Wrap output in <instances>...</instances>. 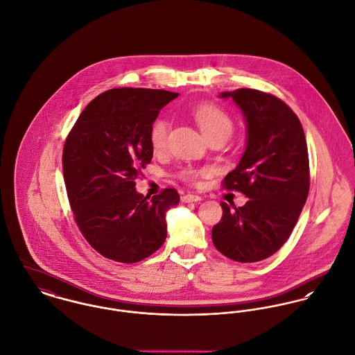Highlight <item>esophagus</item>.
<instances>
[{
	"mask_svg": "<svg viewBox=\"0 0 355 355\" xmlns=\"http://www.w3.org/2000/svg\"><path fill=\"white\" fill-rule=\"evenodd\" d=\"M181 200L184 202H198V201H201V197L196 196V195H185V196L181 197Z\"/></svg>",
	"mask_w": 355,
	"mask_h": 355,
	"instance_id": "1",
	"label": "esophagus"
}]
</instances>
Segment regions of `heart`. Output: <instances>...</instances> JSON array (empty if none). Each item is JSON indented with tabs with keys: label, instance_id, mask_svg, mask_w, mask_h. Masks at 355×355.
I'll return each mask as SVG.
<instances>
[{
	"label": "heart",
	"instance_id": "b5f03b06",
	"mask_svg": "<svg viewBox=\"0 0 355 355\" xmlns=\"http://www.w3.org/2000/svg\"><path fill=\"white\" fill-rule=\"evenodd\" d=\"M193 117L196 119L197 125L200 126L201 132L205 137L218 133L230 135L233 129V122L229 114L215 105H201L193 112ZM170 130V122L167 119H159L153 123L150 129V144L155 153H160L164 150L167 144V136ZM181 177L187 181H193L197 177L196 171L193 170H184Z\"/></svg>",
	"mask_w": 355,
	"mask_h": 355
}]
</instances>
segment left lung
I'll return each instance as SVG.
<instances>
[{"label": "left lung", "instance_id": "obj_1", "mask_svg": "<svg viewBox=\"0 0 355 355\" xmlns=\"http://www.w3.org/2000/svg\"><path fill=\"white\" fill-rule=\"evenodd\" d=\"M232 98L246 126L245 151L225 178L227 189L249 200L242 207L220 202L223 216L212 229L215 248L239 263L272 256L291 234L309 193V158L302 125L274 95L239 88Z\"/></svg>", "mask_w": 355, "mask_h": 355}]
</instances>
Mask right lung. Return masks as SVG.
<instances>
[{
    "label": "right lung",
    "mask_w": 355,
    "mask_h": 355,
    "mask_svg": "<svg viewBox=\"0 0 355 355\" xmlns=\"http://www.w3.org/2000/svg\"><path fill=\"white\" fill-rule=\"evenodd\" d=\"M177 96L164 89H109L85 106L65 141L62 170L75 220L106 259L141 261L167 236L166 214L180 195L168 188L147 200L135 181L153 159L150 129Z\"/></svg>",
    "instance_id": "add662e5"
}]
</instances>
